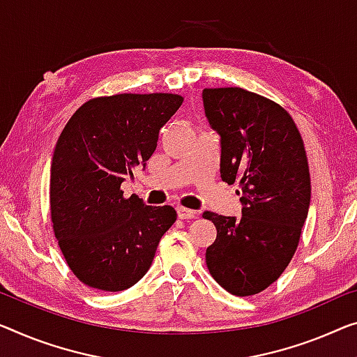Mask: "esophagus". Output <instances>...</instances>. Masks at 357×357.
<instances>
[{
	"instance_id": "obj_1",
	"label": "esophagus",
	"mask_w": 357,
	"mask_h": 357,
	"mask_svg": "<svg viewBox=\"0 0 357 357\" xmlns=\"http://www.w3.org/2000/svg\"><path fill=\"white\" fill-rule=\"evenodd\" d=\"M176 211H178V216L181 218V220H192V218H195V215H197L194 210L184 208V206H178Z\"/></svg>"
}]
</instances>
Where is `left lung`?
<instances>
[{
	"label": "left lung",
	"mask_w": 357,
	"mask_h": 357,
	"mask_svg": "<svg viewBox=\"0 0 357 357\" xmlns=\"http://www.w3.org/2000/svg\"><path fill=\"white\" fill-rule=\"evenodd\" d=\"M205 116L220 135L221 179L238 181L242 216L205 211L216 226L206 248L210 274L237 296L280 278L300 242L311 202L301 135L279 104L242 88L204 89Z\"/></svg>",
	"instance_id": "left-lung-1"
}]
</instances>
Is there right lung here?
Returning <instances> with one entry per match:
<instances>
[{
	"label": "right lung",
	"mask_w": 357,
	"mask_h": 357,
	"mask_svg": "<svg viewBox=\"0 0 357 357\" xmlns=\"http://www.w3.org/2000/svg\"><path fill=\"white\" fill-rule=\"evenodd\" d=\"M178 94H115L84 102L67 121L51 163V220L72 273L102 291L144 278L158 242L176 221L173 206H149L121 183L157 147Z\"/></svg>",
	"instance_id": "obj_1"
}]
</instances>
